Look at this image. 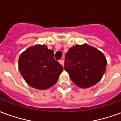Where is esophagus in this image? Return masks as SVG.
<instances>
[{"instance_id":"esophagus-1","label":"esophagus","mask_w":121,"mask_h":121,"mask_svg":"<svg viewBox=\"0 0 121 121\" xmlns=\"http://www.w3.org/2000/svg\"><path fill=\"white\" fill-rule=\"evenodd\" d=\"M59 62V63L61 64V65H62V66L64 65V60L63 59H60Z\"/></svg>"}]
</instances>
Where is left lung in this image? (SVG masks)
Returning a JSON list of instances; mask_svg holds the SVG:
<instances>
[{"instance_id":"left-lung-1","label":"left lung","mask_w":121,"mask_h":121,"mask_svg":"<svg viewBox=\"0 0 121 121\" xmlns=\"http://www.w3.org/2000/svg\"><path fill=\"white\" fill-rule=\"evenodd\" d=\"M64 69L74 84L88 88L99 82L106 71L104 55L87 44L72 46L66 53Z\"/></svg>"}]
</instances>
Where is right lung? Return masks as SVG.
<instances>
[{
    "label": "right lung",
    "mask_w": 121,
    "mask_h": 121,
    "mask_svg": "<svg viewBox=\"0 0 121 121\" xmlns=\"http://www.w3.org/2000/svg\"><path fill=\"white\" fill-rule=\"evenodd\" d=\"M18 69L29 86L44 90L55 84L63 67L55 60L53 50L44 44H35L21 53Z\"/></svg>",
    "instance_id": "right-lung-1"
}]
</instances>
